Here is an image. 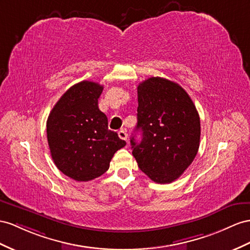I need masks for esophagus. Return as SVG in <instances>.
<instances>
[{"label":"esophagus","instance_id":"34e87169","mask_svg":"<svg viewBox=\"0 0 250 250\" xmlns=\"http://www.w3.org/2000/svg\"><path fill=\"white\" fill-rule=\"evenodd\" d=\"M118 136H119V138L120 139H123V140H126V138H127V134H126V131L125 130H120V131H118Z\"/></svg>","mask_w":250,"mask_h":250}]
</instances>
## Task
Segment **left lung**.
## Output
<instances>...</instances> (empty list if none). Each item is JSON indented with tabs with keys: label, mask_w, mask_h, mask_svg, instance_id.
<instances>
[{
	"label": "left lung",
	"mask_w": 250,
	"mask_h": 250,
	"mask_svg": "<svg viewBox=\"0 0 250 250\" xmlns=\"http://www.w3.org/2000/svg\"><path fill=\"white\" fill-rule=\"evenodd\" d=\"M136 130L131 138L132 154L139 169L153 182L169 184L180 177L195 158L201 138V121L187 92L161 77L139 83Z\"/></svg>",
	"instance_id": "8db88e82"
}]
</instances>
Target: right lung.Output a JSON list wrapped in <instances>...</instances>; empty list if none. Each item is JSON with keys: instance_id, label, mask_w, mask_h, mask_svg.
<instances>
[{"instance_id": "add662e5", "label": "right lung", "mask_w": 250, "mask_h": 250, "mask_svg": "<svg viewBox=\"0 0 250 250\" xmlns=\"http://www.w3.org/2000/svg\"><path fill=\"white\" fill-rule=\"evenodd\" d=\"M104 86L81 81L69 87L53 107L46 123L53 161L63 174L78 182L99 177L110 167L115 152L125 142L108 130L98 107Z\"/></svg>"}]
</instances>
